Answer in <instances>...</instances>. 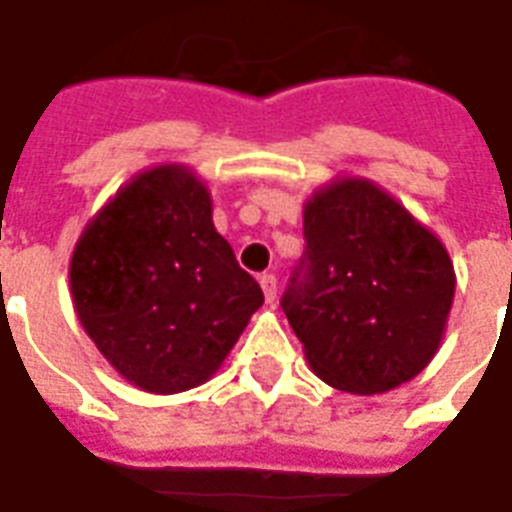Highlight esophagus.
Returning <instances> with one entry per match:
<instances>
[{
  "label": "esophagus",
  "mask_w": 512,
  "mask_h": 512,
  "mask_svg": "<svg viewBox=\"0 0 512 512\" xmlns=\"http://www.w3.org/2000/svg\"><path fill=\"white\" fill-rule=\"evenodd\" d=\"M259 283H261V291H264V299L272 304V301L277 299V277L275 275H261Z\"/></svg>",
  "instance_id": "obj_1"
}]
</instances>
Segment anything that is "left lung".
<instances>
[{
	"instance_id": "1",
	"label": "left lung",
	"mask_w": 512,
	"mask_h": 512,
	"mask_svg": "<svg viewBox=\"0 0 512 512\" xmlns=\"http://www.w3.org/2000/svg\"><path fill=\"white\" fill-rule=\"evenodd\" d=\"M304 243L280 304L312 371L355 395L414 379L454 301L441 240L374 181L339 178L304 205Z\"/></svg>"
}]
</instances>
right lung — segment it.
<instances>
[{
	"mask_svg": "<svg viewBox=\"0 0 512 512\" xmlns=\"http://www.w3.org/2000/svg\"><path fill=\"white\" fill-rule=\"evenodd\" d=\"M69 283L101 355L157 395L208 382L264 304L184 165L144 170L106 202L71 253Z\"/></svg>",
	"mask_w": 512,
	"mask_h": 512,
	"instance_id": "right-lung-1",
	"label": "right lung"
}]
</instances>
